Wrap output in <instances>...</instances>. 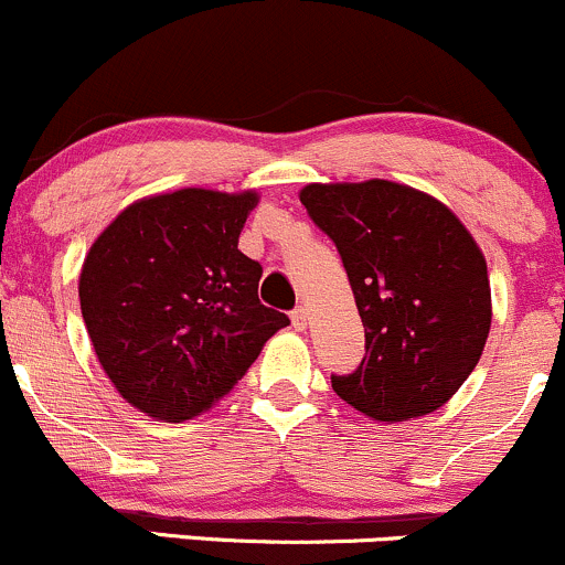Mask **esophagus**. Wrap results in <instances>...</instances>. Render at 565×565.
<instances>
[{
  "label": "esophagus",
  "instance_id": "1",
  "mask_svg": "<svg viewBox=\"0 0 565 565\" xmlns=\"http://www.w3.org/2000/svg\"><path fill=\"white\" fill-rule=\"evenodd\" d=\"M290 322H294V328H299V331H307V326H309V312L303 307H299V309H294V312H290Z\"/></svg>",
  "mask_w": 565,
  "mask_h": 565
}]
</instances>
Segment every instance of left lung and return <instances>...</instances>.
I'll use <instances>...</instances> for the list:
<instances>
[{
  "label": "left lung",
  "mask_w": 565,
  "mask_h": 565,
  "mask_svg": "<svg viewBox=\"0 0 565 565\" xmlns=\"http://www.w3.org/2000/svg\"><path fill=\"white\" fill-rule=\"evenodd\" d=\"M299 198L341 253L365 358L333 390L373 422L446 405L491 331L486 256L456 213L397 181L307 183Z\"/></svg>",
  "instance_id": "1"
}]
</instances>
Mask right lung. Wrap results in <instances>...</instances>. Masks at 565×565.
<instances>
[{"mask_svg":"<svg viewBox=\"0 0 565 565\" xmlns=\"http://www.w3.org/2000/svg\"><path fill=\"white\" fill-rule=\"evenodd\" d=\"M256 205L253 189L151 194L87 250L79 307L95 358L114 390L151 419L200 416L288 326L258 301L262 264L237 248Z\"/></svg>","mask_w":565,"mask_h":565,"instance_id":"add662e5","label":"right lung"}]
</instances>
